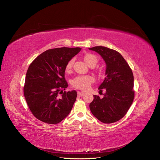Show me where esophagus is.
<instances>
[{
	"label": "esophagus",
	"mask_w": 160,
	"mask_h": 160,
	"mask_svg": "<svg viewBox=\"0 0 160 160\" xmlns=\"http://www.w3.org/2000/svg\"><path fill=\"white\" fill-rule=\"evenodd\" d=\"M85 93H83V92H80V91H78V95L80 97H82Z\"/></svg>",
	"instance_id": "obj_1"
}]
</instances>
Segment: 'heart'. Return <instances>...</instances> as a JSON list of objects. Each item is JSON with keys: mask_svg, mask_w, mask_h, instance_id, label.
<instances>
[{"mask_svg": "<svg viewBox=\"0 0 160 160\" xmlns=\"http://www.w3.org/2000/svg\"><path fill=\"white\" fill-rule=\"evenodd\" d=\"M83 60L86 62V63L89 65H95L97 63L98 59L97 56L93 54L87 53L83 56ZM74 60H70L68 63L67 64L66 69L69 70L73 64ZM93 79L89 76H78V77L74 78L72 80V85L73 87L80 89L82 90H86L89 88L91 83L93 82Z\"/></svg>", "mask_w": 160, "mask_h": 160, "instance_id": "1", "label": "heart"}]
</instances>
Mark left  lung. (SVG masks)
<instances>
[{
	"label": "left lung",
	"mask_w": 160,
	"mask_h": 160,
	"mask_svg": "<svg viewBox=\"0 0 160 160\" xmlns=\"http://www.w3.org/2000/svg\"><path fill=\"white\" fill-rule=\"evenodd\" d=\"M97 52L106 63V77L98 89L106 90L104 97L93 95L90 110L103 123L110 124L120 120L127 113L133 98V75L128 63L115 50L98 46L89 48Z\"/></svg>",
	"instance_id": "left-lung-1"
}]
</instances>
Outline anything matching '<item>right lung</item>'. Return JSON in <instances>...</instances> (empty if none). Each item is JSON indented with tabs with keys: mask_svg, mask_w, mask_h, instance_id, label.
I'll return each mask as SVG.
<instances>
[{
	"mask_svg": "<svg viewBox=\"0 0 160 160\" xmlns=\"http://www.w3.org/2000/svg\"><path fill=\"white\" fill-rule=\"evenodd\" d=\"M81 49H50L39 55L30 65L24 95L32 114L41 121L58 124L71 112L77 93L74 90L63 93L68 87L65 71L67 64Z\"/></svg>",
	"mask_w": 160,
	"mask_h": 160,
	"instance_id": "obj_1",
	"label": "right lung"
}]
</instances>
